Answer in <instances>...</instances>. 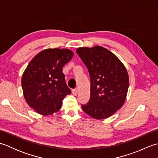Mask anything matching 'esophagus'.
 <instances>
[{
  "label": "esophagus",
  "instance_id": "1",
  "mask_svg": "<svg viewBox=\"0 0 158 158\" xmlns=\"http://www.w3.org/2000/svg\"><path fill=\"white\" fill-rule=\"evenodd\" d=\"M78 92H79V89H78V88H75V89H73L72 90V93H73V95H75V96H76L77 94H78Z\"/></svg>",
  "mask_w": 158,
  "mask_h": 158
}]
</instances>
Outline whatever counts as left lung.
<instances>
[{
    "instance_id": "8db88e82",
    "label": "left lung",
    "mask_w": 158,
    "mask_h": 158,
    "mask_svg": "<svg viewBox=\"0 0 158 158\" xmlns=\"http://www.w3.org/2000/svg\"><path fill=\"white\" fill-rule=\"evenodd\" d=\"M77 53L90 75V99L81 105L92 118L103 119L115 113L125 102L129 87L127 71L121 60L101 46L79 48Z\"/></svg>"
}]
</instances>
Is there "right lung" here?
Masks as SVG:
<instances>
[{
	"label": "right lung",
	"mask_w": 158,
	"mask_h": 158,
	"mask_svg": "<svg viewBox=\"0 0 158 158\" xmlns=\"http://www.w3.org/2000/svg\"><path fill=\"white\" fill-rule=\"evenodd\" d=\"M74 56L69 49H46L32 58L23 72L22 87L26 102L42 115L61 109L64 98L70 94L62 67Z\"/></svg>",
	"instance_id": "obj_1"
}]
</instances>
